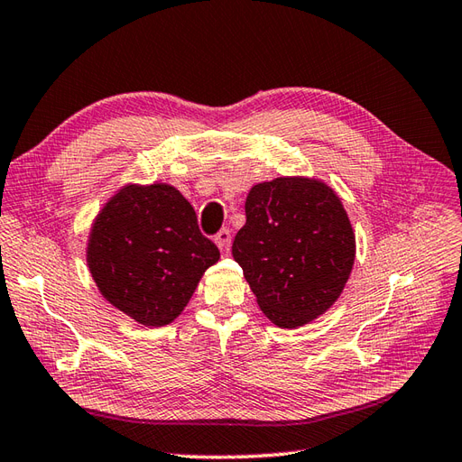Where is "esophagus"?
<instances>
[{
	"label": "esophagus",
	"mask_w": 462,
	"mask_h": 462,
	"mask_svg": "<svg viewBox=\"0 0 462 462\" xmlns=\"http://www.w3.org/2000/svg\"><path fill=\"white\" fill-rule=\"evenodd\" d=\"M215 242H217V245L220 247V252L228 254V250H230V242H232V234H230V230H228V228H222V230L215 236Z\"/></svg>",
	"instance_id": "esophagus-1"
}]
</instances>
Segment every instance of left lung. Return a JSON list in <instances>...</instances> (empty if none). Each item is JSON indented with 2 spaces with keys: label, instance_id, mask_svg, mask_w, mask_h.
I'll return each instance as SVG.
<instances>
[{
  "label": "left lung",
  "instance_id": "8db88e82",
  "mask_svg": "<svg viewBox=\"0 0 462 462\" xmlns=\"http://www.w3.org/2000/svg\"><path fill=\"white\" fill-rule=\"evenodd\" d=\"M232 255L269 320L299 328L339 299L355 262V234L332 187L277 177L247 193Z\"/></svg>",
  "mask_w": 462,
  "mask_h": 462
}]
</instances>
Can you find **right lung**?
<instances>
[{
	"label": "right lung",
	"mask_w": 462,
	"mask_h": 462,
	"mask_svg": "<svg viewBox=\"0 0 462 462\" xmlns=\"http://www.w3.org/2000/svg\"><path fill=\"white\" fill-rule=\"evenodd\" d=\"M218 257L191 203L168 183L123 187L99 210L88 242V265L103 297L153 328L181 314Z\"/></svg>",
	"instance_id": "1"
}]
</instances>
